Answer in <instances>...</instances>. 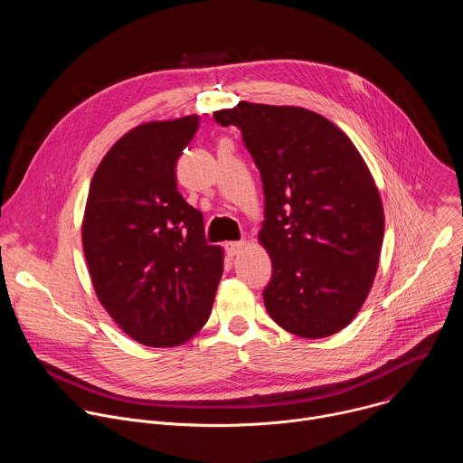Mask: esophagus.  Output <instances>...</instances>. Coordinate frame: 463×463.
Segmentation results:
<instances>
[{
    "label": "esophagus",
    "mask_w": 463,
    "mask_h": 463,
    "mask_svg": "<svg viewBox=\"0 0 463 463\" xmlns=\"http://www.w3.org/2000/svg\"><path fill=\"white\" fill-rule=\"evenodd\" d=\"M243 247H245V241H229V243L225 245V249H227V252H229L231 256H236Z\"/></svg>",
    "instance_id": "esophagus-1"
}]
</instances>
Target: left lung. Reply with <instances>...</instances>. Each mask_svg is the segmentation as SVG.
<instances>
[{"instance_id":"1","label":"left lung","mask_w":463,"mask_h":463,"mask_svg":"<svg viewBox=\"0 0 463 463\" xmlns=\"http://www.w3.org/2000/svg\"><path fill=\"white\" fill-rule=\"evenodd\" d=\"M214 120L240 129L261 175L258 238L273 263L268 313L298 337L341 332L368 297L383 245V205L366 163L334 122L304 108L240 102Z\"/></svg>"}]
</instances>
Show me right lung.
Segmentation results:
<instances>
[{
    "mask_svg": "<svg viewBox=\"0 0 463 463\" xmlns=\"http://www.w3.org/2000/svg\"><path fill=\"white\" fill-rule=\"evenodd\" d=\"M200 117L148 122L99 165L82 243L99 300L131 339L161 348L200 332L213 311L223 252L177 190L175 163Z\"/></svg>",
    "mask_w": 463,
    "mask_h": 463,
    "instance_id": "add662e5",
    "label": "right lung"
}]
</instances>
